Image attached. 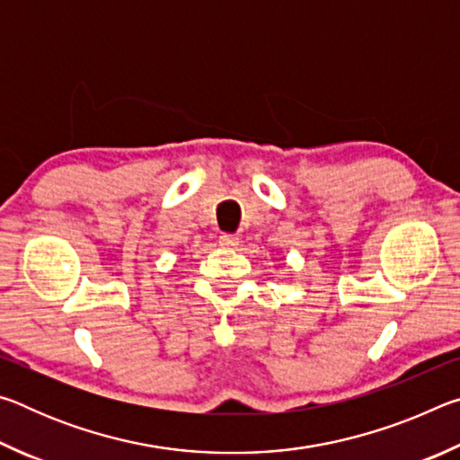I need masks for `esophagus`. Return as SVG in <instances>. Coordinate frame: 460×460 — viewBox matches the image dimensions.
I'll use <instances>...</instances> for the list:
<instances>
[{"instance_id":"obj_1","label":"esophagus","mask_w":460,"mask_h":460,"mask_svg":"<svg viewBox=\"0 0 460 460\" xmlns=\"http://www.w3.org/2000/svg\"><path fill=\"white\" fill-rule=\"evenodd\" d=\"M219 243H221V247L233 249V247L239 245V237L237 235H231V233H223V235L219 237Z\"/></svg>"}]
</instances>
